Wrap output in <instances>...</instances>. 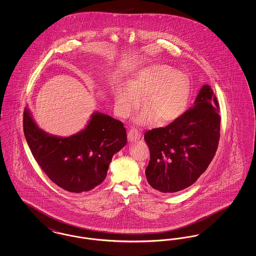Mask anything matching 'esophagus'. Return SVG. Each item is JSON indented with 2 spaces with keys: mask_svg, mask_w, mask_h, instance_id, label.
Here are the masks:
<instances>
[{
  "mask_svg": "<svg viewBox=\"0 0 256 256\" xmlns=\"http://www.w3.org/2000/svg\"><path fill=\"white\" fill-rule=\"evenodd\" d=\"M140 137H141V134L135 128H132L128 134V139L130 142H134L136 140H139Z\"/></svg>",
  "mask_w": 256,
  "mask_h": 256,
  "instance_id": "esophagus-1",
  "label": "esophagus"
}]
</instances>
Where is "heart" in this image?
Listing matches in <instances>:
<instances>
[{
  "instance_id": "b5f03b06",
  "label": "heart",
  "mask_w": 256,
  "mask_h": 256,
  "mask_svg": "<svg viewBox=\"0 0 256 256\" xmlns=\"http://www.w3.org/2000/svg\"><path fill=\"white\" fill-rule=\"evenodd\" d=\"M191 95L189 76L169 65L154 64L141 69L128 80L126 86L114 90V110L121 118H130L141 106H146L134 118L140 126L156 122L168 124L186 112Z\"/></svg>"
}]
</instances>
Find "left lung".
I'll list each match as a JSON object with an SVG mask.
<instances>
[{"mask_svg":"<svg viewBox=\"0 0 256 256\" xmlns=\"http://www.w3.org/2000/svg\"><path fill=\"white\" fill-rule=\"evenodd\" d=\"M219 104L208 84L176 122L146 132L150 148L146 180L162 193H176L191 186L212 161L220 140Z\"/></svg>","mask_w":256,"mask_h":256,"instance_id":"1","label":"left lung"}]
</instances>
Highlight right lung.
Returning <instances> with one entry per match:
<instances>
[{"instance_id":"add662e5","label":"right lung","mask_w":256,"mask_h":256,"mask_svg":"<svg viewBox=\"0 0 256 256\" xmlns=\"http://www.w3.org/2000/svg\"><path fill=\"white\" fill-rule=\"evenodd\" d=\"M23 124L38 165L52 182L72 193L90 191L102 182L113 156L126 144L124 124L98 111L84 130L68 137L41 130L28 108Z\"/></svg>"}]
</instances>
